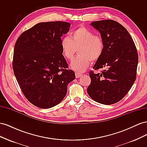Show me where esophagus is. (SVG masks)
Segmentation results:
<instances>
[{
  "mask_svg": "<svg viewBox=\"0 0 147 147\" xmlns=\"http://www.w3.org/2000/svg\"><path fill=\"white\" fill-rule=\"evenodd\" d=\"M82 74H80V73H75V77H76L77 78H78L80 77H82Z\"/></svg>",
  "mask_w": 147,
  "mask_h": 147,
  "instance_id": "esophagus-1",
  "label": "esophagus"
}]
</instances>
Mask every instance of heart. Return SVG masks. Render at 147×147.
Returning a JSON list of instances; mask_svg holds the SVG:
<instances>
[{
	"label": "heart",
	"instance_id": "heart-1",
	"mask_svg": "<svg viewBox=\"0 0 147 147\" xmlns=\"http://www.w3.org/2000/svg\"><path fill=\"white\" fill-rule=\"evenodd\" d=\"M105 48L104 39L88 28L80 27L71 33L70 38L65 37L61 40V48L67 59H72L77 51L78 55L71 62L74 70L82 72L92 62L97 61L103 54Z\"/></svg>",
	"mask_w": 147,
	"mask_h": 147
}]
</instances>
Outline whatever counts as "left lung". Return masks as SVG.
I'll return each mask as SVG.
<instances>
[{"mask_svg": "<svg viewBox=\"0 0 147 147\" xmlns=\"http://www.w3.org/2000/svg\"><path fill=\"white\" fill-rule=\"evenodd\" d=\"M104 39L103 54L90 72L91 84L87 92L91 99L102 104L111 105L121 100L136 79L138 53L134 41L126 28L118 22L101 20L91 24Z\"/></svg>", "mask_w": 147, "mask_h": 147, "instance_id": "obj_1", "label": "left lung"}]
</instances>
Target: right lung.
<instances>
[{
	"label": "right lung",
	"instance_id": "obj_1",
	"mask_svg": "<svg viewBox=\"0 0 147 147\" xmlns=\"http://www.w3.org/2000/svg\"><path fill=\"white\" fill-rule=\"evenodd\" d=\"M70 26L63 21L42 22L24 31L16 42L13 72L26 98L37 107L60 103L75 78L61 48V37Z\"/></svg>",
	"mask_w": 147,
	"mask_h": 147
}]
</instances>
